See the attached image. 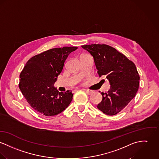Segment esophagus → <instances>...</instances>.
Segmentation results:
<instances>
[{
  "label": "esophagus",
  "instance_id": "obj_1",
  "mask_svg": "<svg viewBox=\"0 0 159 159\" xmlns=\"http://www.w3.org/2000/svg\"><path fill=\"white\" fill-rule=\"evenodd\" d=\"M84 90L85 91L86 93L88 94H91L93 93V91L90 90V89H84Z\"/></svg>",
  "mask_w": 159,
  "mask_h": 159
}]
</instances>
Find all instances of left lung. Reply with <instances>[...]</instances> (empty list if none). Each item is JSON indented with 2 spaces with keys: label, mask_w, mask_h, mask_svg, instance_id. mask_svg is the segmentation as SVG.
I'll return each instance as SVG.
<instances>
[{
  "label": "left lung",
  "mask_w": 159,
  "mask_h": 159,
  "mask_svg": "<svg viewBox=\"0 0 159 159\" xmlns=\"http://www.w3.org/2000/svg\"><path fill=\"white\" fill-rule=\"evenodd\" d=\"M82 47L93 56L99 77L106 76L111 85L107 93H101L98 109L108 116L118 114L135 96L140 77L134 63L114 48L105 44Z\"/></svg>",
  "instance_id": "1"
}]
</instances>
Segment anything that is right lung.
Segmentation results:
<instances>
[{
  "label": "right lung",
  "mask_w": 159,
  "mask_h": 159,
  "mask_svg": "<svg viewBox=\"0 0 159 159\" xmlns=\"http://www.w3.org/2000/svg\"><path fill=\"white\" fill-rule=\"evenodd\" d=\"M76 47L52 48L31 57L20 74L19 87L37 112L45 116L57 115L70 104L71 91L59 92L54 84L61 73L68 55Z\"/></svg>",
  "instance_id": "1"
}]
</instances>
